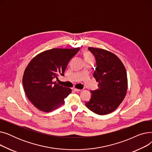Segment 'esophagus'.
Listing matches in <instances>:
<instances>
[{
	"mask_svg": "<svg viewBox=\"0 0 152 152\" xmlns=\"http://www.w3.org/2000/svg\"><path fill=\"white\" fill-rule=\"evenodd\" d=\"M74 90L76 91V92H80V91H81L82 90H81V89H74Z\"/></svg>",
	"mask_w": 152,
	"mask_h": 152,
	"instance_id": "34e87169",
	"label": "esophagus"
}]
</instances>
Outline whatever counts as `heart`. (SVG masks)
Masks as SVG:
<instances>
[{
  "label": "heart",
  "instance_id": "obj_1",
  "mask_svg": "<svg viewBox=\"0 0 152 152\" xmlns=\"http://www.w3.org/2000/svg\"><path fill=\"white\" fill-rule=\"evenodd\" d=\"M92 58V57L90 53H86L85 54V58Z\"/></svg>",
  "mask_w": 152,
  "mask_h": 152
}]
</instances>
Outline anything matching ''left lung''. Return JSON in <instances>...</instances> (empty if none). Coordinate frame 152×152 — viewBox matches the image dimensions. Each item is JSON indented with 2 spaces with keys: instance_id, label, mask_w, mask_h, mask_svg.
I'll return each mask as SVG.
<instances>
[{
  "instance_id": "1",
  "label": "left lung",
  "mask_w": 152,
  "mask_h": 152,
  "mask_svg": "<svg viewBox=\"0 0 152 152\" xmlns=\"http://www.w3.org/2000/svg\"><path fill=\"white\" fill-rule=\"evenodd\" d=\"M88 49L96 60L94 77L99 83V89L91 91V99L86 106L97 115L109 114L119 107L126 95V71L115 54L99 48Z\"/></svg>"
}]
</instances>
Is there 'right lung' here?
Returning <instances> with one entry per match:
<instances>
[{"label":"right lung","mask_w":152,"mask_h":152,"mask_svg":"<svg viewBox=\"0 0 152 152\" xmlns=\"http://www.w3.org/2000/svg\"><path fill=\"white\" fill-rule=\"evenodd\" d=\"M80 48L52 49L37 55L29 63L23 76V85L28 99L35 107L50 112L62 105L71 89L53 79L64 76L71 58Z\"/></svg>","instance_id":"add662e5"}]
</instances>
